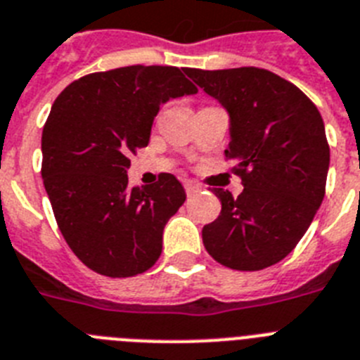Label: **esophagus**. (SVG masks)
Here are the masks:
<instances>
[{
	"instance_id": "obj_1",
	"label": "esophagus",
	"mask_w": 360,
	"mask_h": 360,
	"mask_svg": "<svg viewBox=\"0 0 360 360\" xmlns=\"http://www.w3.org/2000/svg\"><path fill=\"white\" fill-rule=\"evenodd\" d=\"M183 185H185V190H186V194H188V195L198 194L199 190H201V186H199L195 181H185Z\"/></svg>"
}]
</instances>
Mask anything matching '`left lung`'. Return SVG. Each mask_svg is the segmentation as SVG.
I'll use <instances>...</instances> for the list:
<instances>
[{
	"label": "left lung",
	"instance_id": "left-lung-1",
	"mask_svg": "<svg viewBox=\"0 0 360 360\" xmlns=\"http://www.w3.org/2000/svg\"><path fill=\"white\" fill-rule=\"evenodd\" d=\"M231 119L225 157L243 192L214 188L216 221L203 226L208 255L225 267L259 271L297 247L326 194L329 146L316 105L267 69H185Z\"/></svg>",
	"mask_w": 360,
	"mask_h": 360
}]
</instances>
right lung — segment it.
<instances>
[{
  "mask_svg": "<svg viewBox=\"0 0 360 360\" xmlns=\"http://www.w3.org/2000/svg\"><path fill=\"white\" fill-rule=\"evenodd\" d=\"M194 93L183 69L129 65L78 78L54 101L41 134L44 186L62 236L95 273L135 276L161 256L185 188L172 174L129 188L128 157L148 146L165 102Z\"/></svg>",
  "mask_w": 360,
  "mask_h": 360,
  "instance_id": "right-lung-1",
  "label": "right lung"
}]
</instances>
